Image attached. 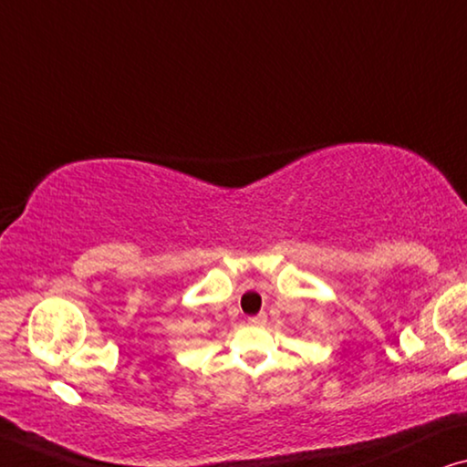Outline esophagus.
I'll list each match as a JSON object with an SVG mask.
<instances>
[{
    "instance_id": "1",
    "label": "esophagus",
    "mask_w": 467,
    "mask_h": 467,
    "mask_svg": "<svg viewBox=\"0 0 467 467\" xmlns=\"http://www.w3.org/2000/svg\"><path fill=\"white\" fill-rule=\"evenodd\" d=\"M247 321L252 326H262L266 321V315L265 313H258V315H254V317H247Z\"/></svg>"
}]
</instances>
